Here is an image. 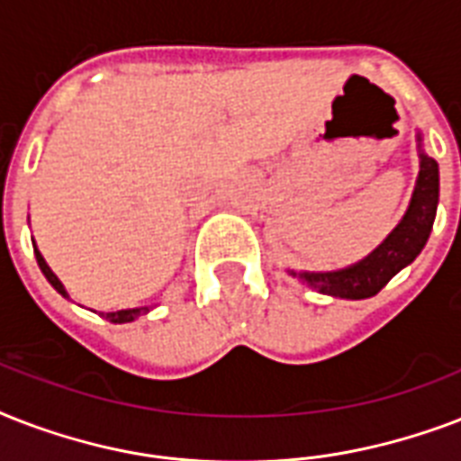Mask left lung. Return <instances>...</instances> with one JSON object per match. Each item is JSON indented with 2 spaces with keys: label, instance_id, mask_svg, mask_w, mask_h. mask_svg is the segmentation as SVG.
<instances>
[{
  "label": "left lung",
  "instance_id": "obj_1",
  "mask_svg": "<svg viewBox=\"0 0 461 461\" xmlns=\"http://www.w3.org/2000/svg\"><path fill=\"white\" fill-rule=\"evenodd\" d=\"M419 148H421V133H419ZM419 158H421L419 179H416L407 212L375 251L368 253L364 260H358L354 266L332 270V273L289 270V275L321 294L339 296V299H368V296L378 294L402 267H407L421 253L430 237V230H433L438 191H440L438 162L423 150H419Z\"/></svg>",
  "mask_w": 461,
  "mask_h": 461
}]
</instances>
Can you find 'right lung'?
Listing matches in <instances>:
<instances>
[{
  "label": "right lung",
  "mask_w": 461,
  "mask_h": 461,
  "mask_svg": "<svg viewBox=\"0 0 461 461\" xmlns=\"http://www.w3.org/2000/svg\"><path fill=\"white\" fill-rule=\"evenodd\" d=\"M35 258H38V266H40V270H42V275H45V277H47V282H50V285H52V287L57 289V292H59L61 296H67V299H68L64 285H61L59 277H57V275H54L52 270H50V266H47L45 258H42V253H40L38 249H35ZM146 311H148V306H143V308H124V311H114V313H103V318H107V321H110V322H131V321H136V318H139L140 313H146Z\"/></svg>",
  "instance_id": "obj_1"
}]
</instances>
